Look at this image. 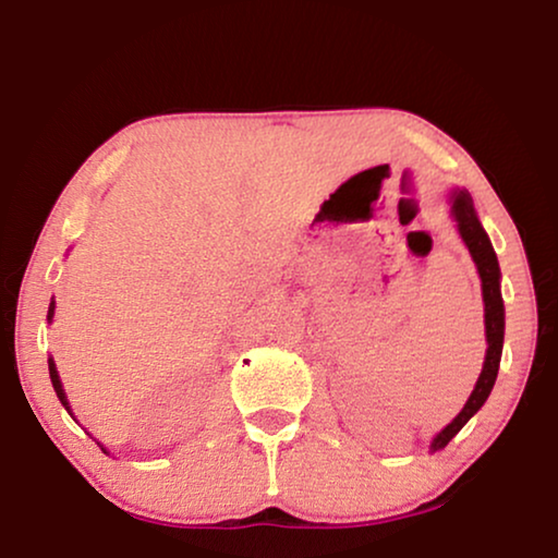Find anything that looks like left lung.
Returning a JSON list of instances; mask_svg holds the SVG:
<instances>
[{"label": "left lung", "mask_w": 558, "mask_h": 558, "mask_svg": "<svg viewBox=\"0 0 558 558\" xmlns=\"http://www.w3.org/2000/svg\"><path fill=\"white\" fill-rule=\"evenodd\" d=\"M452 216L457 220V231H460L464 246L470 248L472 262L477 266L480 281H483V302H485V338H487V353L483 363V373H480L475 391L470 393L464 409L441 429L432 441V452L445 449L449 439L470 422L472 416L483 409V403L490 396L495 378H498L500 368V355H502V335H506V307H502V294H500V266L498 256H495L493 243L487 239L483 223L477 220L475 205L468 190H452Z\"/></svg>", "instance_id": "1"}]
</instances>
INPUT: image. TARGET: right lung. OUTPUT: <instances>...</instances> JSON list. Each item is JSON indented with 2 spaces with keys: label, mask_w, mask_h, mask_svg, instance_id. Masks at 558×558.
Here are the masks:
<instances>
[{
  "label": "right lung",
  "mask_w": 558,
  "mask_h": 558,
  "mask_svg": "<svg viewBox=\"0 0 558 558\" xmlns=\"http://www.w3.org/2000/svg\"><path fill=\"white\" fill-rule=\"evenodd\" d=\"M52 315H56V302H50V307H48V319H52ZM48 368H50V380H52V388H56V393H58V399H60V403H63V407L68 409V414H71V407H68V396H65V391H63V384H60V376H58V368H56V361H52V357H48ZM73 416V414H71ZM104 449V447H101ZM104 454H109L104 449Z\"/></svg>",
  "instance_id": "add662e5"
}]
</instances>
